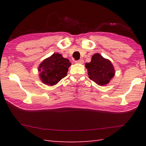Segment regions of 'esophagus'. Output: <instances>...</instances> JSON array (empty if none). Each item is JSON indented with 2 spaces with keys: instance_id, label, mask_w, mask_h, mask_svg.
I'll return each mask as SVG.
<instances>
[{
  "instance_id": "obj_1",
  "label": "esophagus",
  "mask_w": 146,
  "mask_h": 146,
  "mask_svg": "<svg viewBox=\"0 0 146 146\" xmlns=\"http://www.w3.org/2000/svg\"><path fill=\"white\" fill-rule=\"evenodd\" d=\"M83 63H84V61H83L82 59H81V60H79L78 61H75V63H78V64H83Z\"/></svg>"
}]
</instances>
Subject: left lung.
<instances>
[{"label":"left lung","mask_w":146,"mask_h":146,"mask_svg":"<svg viewBox=\"0 0 146 146\" xmlns=\"http://www.w3.org/2000/svg\"><path fill=\"white\" fill-rule=\"evenodd\" d=\"M85 67L89 78L98 85L108 84L115 75L114 68L110 61L98 53L92 56L91 61L85 63Z\"/></svg>","instance_id":"left-lung-1"}]
</instances>
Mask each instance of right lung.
Instances as JSON below:
<instances>
[{
	"instance_id": "1",
	"label": "right lung",
	"mask_w": 146,
	"mask_h": 146,
	"mask_svg": "<svg viewBox=\"0 0 146 146\" xmlns=\"http://www.w3.org/2000/svg\"><path fill=\"white\" fill-rule=\"evenodd\" d=\"M70 66L69 60L64 58L61 54L54 53L39 64V77L44 84L52 86L66 76Z\"/></svg>"
}]
</instances>
